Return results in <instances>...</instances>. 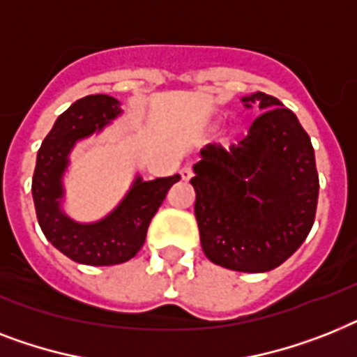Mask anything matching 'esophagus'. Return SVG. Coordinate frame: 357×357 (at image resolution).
Listing matches in <instances>:
<instances>
[{
  "mask_svg": "<svg viewBox=\"0 0 357 357\" xmlns=\"http://www.w3.org/2000/svg\"><path fill=\"white\" fill-rule=\"evenodd\" d=\"M179 174H181V179L188 181V179H190L194 176V170H192V167H190V165H185L183 169L179 170Z\"/></svg>",
  "mask_w": 357,
  "mask_h": 357,
  "instance_id": "1",
  "label": "esophagus"
}]
</instances>
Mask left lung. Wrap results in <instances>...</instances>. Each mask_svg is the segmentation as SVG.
I'll use <instances>...</instances> for the list:
<instances>
[{"label": "left lung", "instance_id": "8db88e82", "mask_svg": "<svg viewBox=\"0 0 357 357\" xmlns=\"http://www.w3.org/2000/svg\"><path fill=\"white\" fill-rule=\"evenodd\" d=\"M262 112L225 150L211 144L194 165V214L205 257L222 268L264 273L288 260L314 225L319 176L314 146L291 109L257 91Z\"/></svg>", "mask_w": 357, "mask_h": 357}]
</instances>
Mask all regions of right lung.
I'll use <instances>...</instances> for the list:
<instances>
[{
	"instance_id": "right-lung-1",
	"label": "right lung",
	"mask_w": 357,
	"mask_h": 357,
	"mask_svg": "<svg viewBox=\"0 0 357 357\" xmlns=\"http://www.w3.org/2000/svg\"><path fill=\"white\" fill-rule=\"evenodd\" d=\"M119 113V100L109 95L80 98L56 119L38 150L33 176L38 224L60 253L88 266H113L133 259L143 248L153 214L163 204L169 188L179 179V174L152 181L137 178L121 205L97 224H75L60 211V179L68 165L69 150L78 139L100 130Z\"/></svg>"
}]
</instances>
